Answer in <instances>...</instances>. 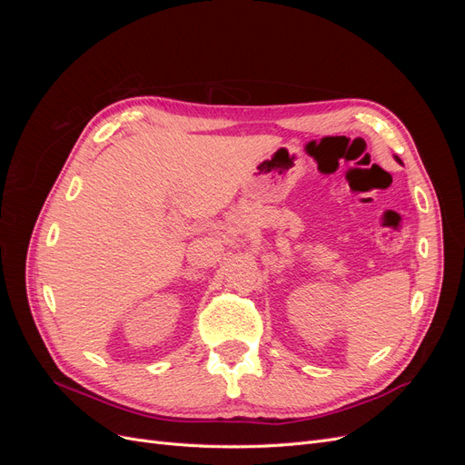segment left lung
Wrapping results in <instances>:
<instances>
[{
	"instance_id": "obj_1",
	"label": "left lung",
	"mask_w": 465,
	"mask_h": 465,
	"mask_svg": "<svg viewBox=\"0 0 465 465\" xmlns=\"http://www.w3.org/2000/svg\"><path fill=\"white\" fill-rule=\"evenodd\" d=\"M396 161H398V163H401V161H400V157H396Z\"/></svg>"
}]
</instances>
